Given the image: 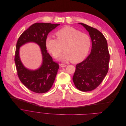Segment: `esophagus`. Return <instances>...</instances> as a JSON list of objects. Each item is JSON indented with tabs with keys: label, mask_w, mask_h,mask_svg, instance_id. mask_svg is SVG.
I'll list each match as a JSON object with an SVG mask.
<instances>
[{
	"label": "esophagus",
	"mask_w": 126,
	"mask_h": 126,
	"mask_svg": "<svg viewBox=\"0 0 126 126\" xmlns=\"http://www.w3.org/2000/svg\"><path fill=\"white\" fill-rule=\"evenodd\" d=\"M60 66L62 67H66V65L65 64H63V63H61L60 64Z\"/></svg>",
	"instance_id": "1"
}]
</instances>
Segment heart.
Returning a JSON list of instances; mask_svg holds the SVG:
<instances>
[{
    "mask_svg": "<svg viewBox=\"0 0 126 126\" xmlns=\"http://www.w3.org/2000/svg\"><path fill=\"white\" fill-rule=\"evenodd\" d=\"M57 38L49 36L46 39V46L55 58L60 56L63 61H71L76 63L82 61L87 55L91 47L89 36L70 26L64 27L56 33Z\"/></svg>",
    "mask_w": 126,
    "mask_h": 126,
    "instance_id": "heart-1",
    "label": "heart"
}]
</instances>
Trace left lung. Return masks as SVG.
Segmentation results:
<instances>
[{
	"label": "left lung",
	"instance_id": "1",
	"mask_svg": "<svg viewBox=\"0 0 126 126\" xmlns=\"http://www.w3.org/2000/svg\"><path fill=\"white\" fill-rule=\"evenodd\" d=\"M89 32L92 41L90 54L76 65L72 78L74 84L82 91H90L97 88L109 70L110 54L107 40L97 29L79 23Z\"/></svg>",
	"mask_w": 126,
	"mask_h": 126
}]
</instances>
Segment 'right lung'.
Masks as SVG:
<instances>
[{"instance_id": "add662e5", "label": "right lung", "mask_w": 126, "mask_h": 126, "mask_svg": "<svg viewBox=\"0 0 126 126\" xmlns=\"http://www.w3.org/2000/svg\"><path fill=\"white\" fill-rule=\"evenodd\" d=\"M60 24L36 23L25 30L18 39L14 61L17 75L21 82L31 91L36 93L48 91L53 86L59 65L53 61L47 52L46 39L48 34ZM34 42L41 47L43 56L41 66L36 71L29 70L23 65L19 57V47L25 43Z\"/></svg>"}]
</instances>
